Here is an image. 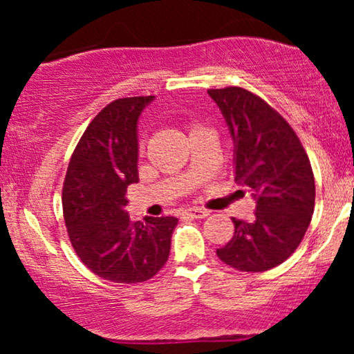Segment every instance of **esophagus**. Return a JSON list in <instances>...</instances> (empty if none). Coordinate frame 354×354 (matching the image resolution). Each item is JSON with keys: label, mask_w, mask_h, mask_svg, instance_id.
Segmentation results:
<instances>
[{"label": "esophagus", "mask_w": 354, "mask_h": 354, "mask_svg": "<svg viewBox=\"0 0 354 354\" xmlns=\"http://www.w3.org/2000/svg\"><path fill=\"white\" fill-rule=\"evenodd\" d=\"M185 214H188V216H191V218H206V216H209V211L203 209V208H189L185 211Z\"/></svg>", "instance_id": "esophagus-1"}]
</instances>
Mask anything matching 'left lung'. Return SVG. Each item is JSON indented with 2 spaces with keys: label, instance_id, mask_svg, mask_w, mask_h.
<instances>
[{
  "label": "left lung",
  "instance_id": "left-lung-1",
  "mask_svg": "<svg viewBox=\"0 0 354 354\" xmlns=\"http://www.w3.org/2000/svg\"><path fill=\"white\" fill-rule=\"evenodd\" d=\"M234 145V181L256 201L251 223L233 218L234 234L216 250L223 263L259 273L281 265L299 246L315 211V176L286 120L251 91L208 89Z\"/></svg>",
  "mask_w": 354,
  "mask_h": 354
}]
</instances>
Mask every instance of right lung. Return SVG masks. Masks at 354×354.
<instances>
[{
  "instance_id": "add662e5",
  "label": "right lung",
  "mask_w": 354,
  "mask_h": 354,
  "mask_svg": "<svg viewBox=\"0 0 354 354\" xmlns=\"http://www.w3.org/2000/svg\"><path fill=\"white\" fill-rule=\"evenodd\" d=\"M154 96L109 103L81 136L63 186V214L78 258L113 283H141L168 261L173 216L129 221L126 188L138 183V120Z\"/></svg>"
}]
</instances>
